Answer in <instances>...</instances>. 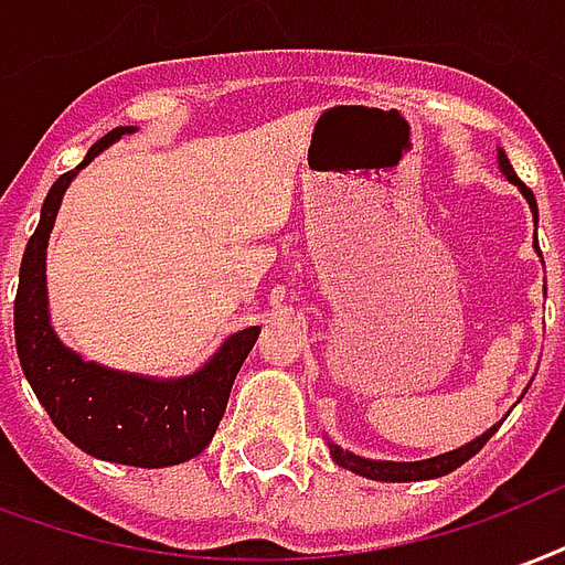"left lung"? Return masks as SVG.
Segmentation results:
<instances>
[{
  "mask_svg": "<svg viewBox=\"0 0 565 565\" xmlns=\"http://www.w3.org/2000/svg\"><path fill=\"white\" fill-rule=\"evenodd\" d=\"M497 164L503 170V177L518 185V191L527 198L530 212H533V218L539 221V209H536V198H533V191H530L521 179L515 177V170L509 164V158H505L503 149H497ZM539 248V245H536ZM500 428V422H497L494 428H488L482 437H476V440L463 443L461 449H452V452L437 455V458H428V461H371V458H362V455H353L335 446V443H329V455H332V461L338 467H344V470H353V473L365 476V479H377V482H422V479H437V476H446L458 470L463 461H470L479 449H482L484 443L491 440V434Z\"/></svg>",
  "mask_w": 565,
  "mask_h": 565,
  "instance_id": "obj_1",
  "label": "left lung"
}]
</instances>
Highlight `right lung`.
I'll return each instance as SVG.
<instances>
[{"label":"right lung","instance_id":"add662e5","mask_svg":"<svg viewBox=\"0 0 565 565\" xmlns=\"http://www.w3.org/2000/svg\"><path fill=\"white\" fill-rule=\"evenodd\" d=\"M134 128H113L92 146L77 170L62 173L41 206V221L23 250L14 299L17 356L29 386L53 425L92 458L128 467H173L194 458L215 437L230 388L260 335L248 326L230 335L206 365L188 377L158 380L86 362L62 344L47 311V239L62 194L95 154Z\"/></svg>","mask_w":565,"mask_h":565}]
</instances>
